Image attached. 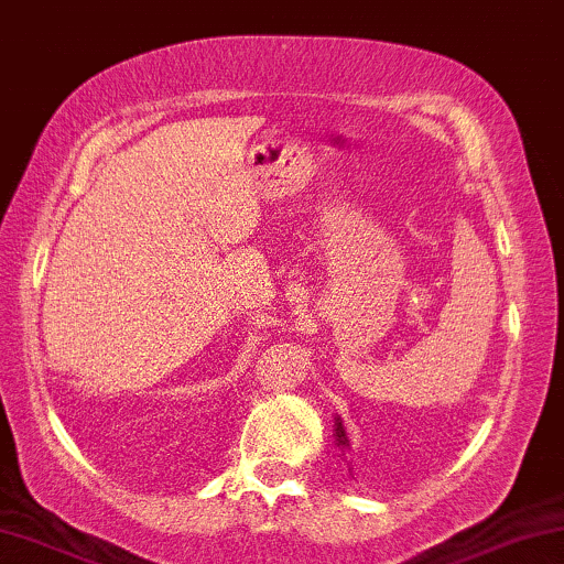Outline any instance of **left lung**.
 Masks as SVG:
<instances>
[{
	"label": "left lung",
	"instance_id": "left-lung-1",
	"mask_svg": "<svg viewBox=\"0 0 564 564\" xmlns=\"http://www.w3.org/2000/svg\"><path fill=\"white\" fill-rule=\"evenodd\" d=\"M337 441H340V444H345V431H343L340 423H337Z\"/></svg>",
	"mask_w": 564,
	"mask_h": 564
}]
</instances>
